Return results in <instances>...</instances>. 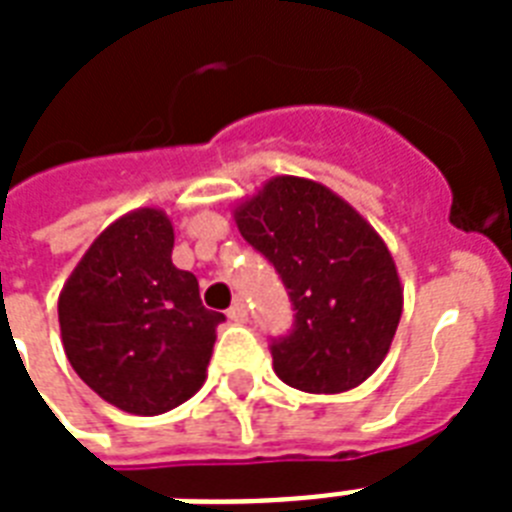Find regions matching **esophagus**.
Listing matches in <instances>:
<instances>
[{
  "label": "esophagus",
  "instance_id": "34e87169",
  "mask_svg": "<svg viewBox=\"0 0 512 512\" xmlns=\"http://www.w3.org/2000/svg\"><path fill=\"white\" fill-rule=\"evenodd\" d=\"M228 319L233 321V324H244V321L249 319V311H247V305L241 303V300H236V303L228 308Z\"/></svg>",
  "mask_w": 512,
  "mask_h": 512
}]
</instances>
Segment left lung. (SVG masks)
Segmentation results:
<instances>
[{
	"label": "left lung",
	"mask_w": 512,
	"mask_h": 512,
	"mask_svg": "<svg viewBox=\"0 0 512 512\" xmlns=\"http://www.w3.org/2000/svg\"><path fill=\"white\" fill-rule=\"evenodd\" d=\"M244 239L279 271L295 329L273 340V372L303 393L358 388L396 337L404 287L388 244L332 188L297 175L265 180L233 207Z\"/></svg>",
	"instance_id": "8db88e82"
}]
</instances>
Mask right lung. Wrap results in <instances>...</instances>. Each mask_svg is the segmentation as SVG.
I'll use <instances>...</instances> for the list:
<instances>
[{
    "label": "right lung",
    "mask_w": 512,
    "mask_h": 512,
    "mask_svg": "<svg viewBox=\"0 0 512 512\" xmlns=\"http://www.w3.org/2000/svg\"><path fill=\"white\" fill-rule=\"evenodd\" d=\"M164 209L116 217L76 263L58 297L60 340L74 372L116 409L154 417L207 380L223 313L201 305L199 281L172 265Z\"/></svg>",
    "instance_id": "right-lung-1"
}]
</instances>
